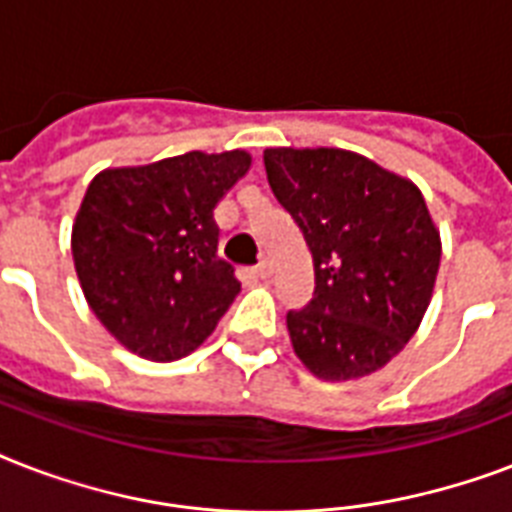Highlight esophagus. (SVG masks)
<instances>
[{"label":"esophagus","mask_w":512,"mask_h":512,"mask_svg":"<svg viewBox=\"0 0 512 512\" xmlns=\"http://www.w3.org/2000/svg\"><path fill=\"white\" fill-rule=\"evenodd\" d=\"M255 276L257 279H271L273 276V263L271 260H268V257H263V260H260V263L255 265Z\"/></svg>","instance_id":"1"}]
</instances>
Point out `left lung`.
Segmentation results:
<instances>
[{
  "mask_svg": "<svg viewBox=\"0 0 512 512\" xmlns=\"http://www.w3.org/2000/svg\"><path fill=\"white\" fill-rule=\"evenodd\" d=\"M265 175L313 255V297L287 313L321 380L377 372L428 311L441 239L420 188L342 148H265Z\"/></svg>",
  "mask_w": 512,
  "mask_h": 512,
  "instance_id": "8db88e82",
  "label": "left lung"
}]
</instances>
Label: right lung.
<instances>
[{"label": "right lung", "instance_id": "obj_1", "mask_svg": "<svg viewBox=\"0 0 512 512\" xmlns=\"http://www.w3.org/2000/svg\"><path fill=\"white\" fill-rule=\"evenodd\" d=\"M249 164L247 151H191L95 175L71 252L92 313L124 348L175 361L215 332L241 289L217 255L215 207Z\"/></svg>", "mask_w": 512, "mask_h": 512}]
</instances>
